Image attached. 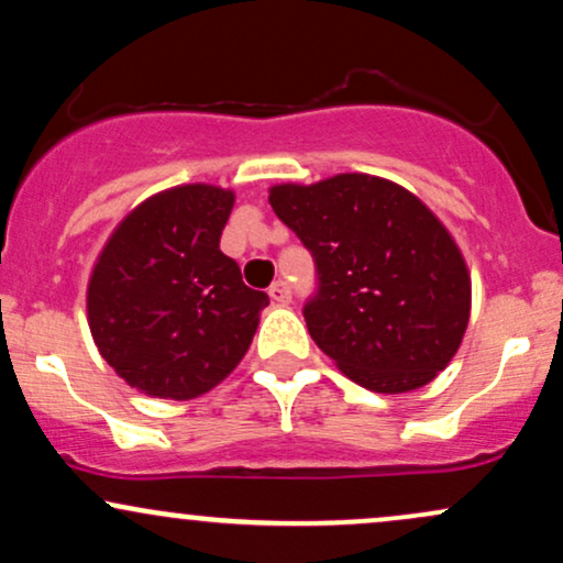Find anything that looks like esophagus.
<instances>
[{
    "instance_id": "34e87169",
    "label": "esophagus",
    "mask_w": 563,
    "mask_h": 563,
    "mask_svg": "<svg viewBox=\"0 0 563 563\" xmlns=\"http://www.w3.org/2000/svg\"><path fill=\"white\" fill-rule=\"evenodd\" d=\"M269 299H273L275 303H280V307H286V303L290 301V288H288V283L275 280L273 286H269Z\"/></svg>"
}]
</instances>
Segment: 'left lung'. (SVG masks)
<instances>
[{"mask_svg":"<svg viewBox=\"0 0 563 563\" xmlns=\"http://www.w3.org/2000/svg\"><path fill=\"white\" fill-rule=\"evenodd\" d=\"M269 206L312 251L309 335L363 389H421L450 365L471 314V275L434 211L402 185L335 174L269 187Z\"/></svg>","mask_w":563,"mask_h":563,"instance_id":"8db88e82","label":"left lung"}]
</instances>
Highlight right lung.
I'll list each match as a JSON object with an SVG mask.
<instances>
[{"label": "right lung", "instance_id": "obj_1", "mask_svg": "<svg viewBox=\"0 0 563 563\" xmlns=\"http://www.w3.org/2000/svg\"><path fill=\"white\" fill-rule=\"evenodd\" d=\"M235 192L179 185L142 200L97 256L89 331L132 389L196 399L235 371L269 299L219 251Z\"/></svg>", "mask_w": 563, "mask_h": 563}]
</instances>
